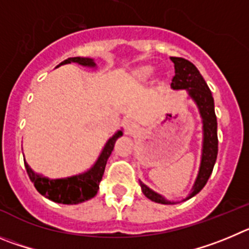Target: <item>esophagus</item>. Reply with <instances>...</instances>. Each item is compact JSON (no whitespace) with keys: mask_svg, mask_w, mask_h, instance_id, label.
Wrapping results in <instances>:
<instances>
[{"mask_svg":"<svg viewBox=\"0 0 249 249\" xmlns=\"http://www.w3.org/2000/svg\"><path fill=\"white\" fill-rule=\"evenodd\" d=\"M136 127H138V125H136V123L134 122L133 119H127L124 122V129H125V133L126 134L135 133Z\"/></svg>","mask_w":249,"mask_h":249,"instance_id":"34e87169","label":"esophagus"}]
</instances>
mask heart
<instances>
[{"instance_id":"b5f03b06","label":"heart","mask_w":249,"mask_h":249,"mask_svg":"<svg viewBox=\"0 0 249 249\" xmlns=\"http://www.w3.org/2000/svg\"><path fill=\"white\" fill-rule=\"evenodd\" d=\"M152 74L151 67H140L133 73V78L135 82H145Z\"/></svg>"}]
</instances>
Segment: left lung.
Returning a JSON list of instances; mask_svg holds the SVG:
<instances>
[{
  "instance_id": "1",
  "label": "left lung",
  "mask_w": 249,
  "mask_h": 249,
  "mask_svg": "<svg viewBox=\"0 0 249 249\" xmlns=\"http://www.w3.org/2000/svg\"><path fill=\"white\" fill-rule=\"evenodd\" d=\"M170 59L175 64V75L172 78L171 88L172 89H187L192 99L196 102L200 109L201 116L203 120V150H202V161L197 180L195 182L192 192L190 194L189 198L195 196L201 191L207 183L208 178L211 176L213 170L214 162L218 152V138H217V118L214 114V103L212 93L206 84L205 79L200 74V71L190 60L180 57H171ZM142 194L149 198L158 203H171L166 201L163 197L158 195L156 192L145 186L140 181Z\"/></svg>"
}]
</instances>
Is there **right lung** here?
Returning <instances> with one entry per match:
<instances>
[{
	"mask_svg": "<svg viewBox=\"0 0 249 249\" xmlns=\"http://www.w3.org/2000/svg\"><path fill=\"white\" fill-rule=\"evenodd\" d=\"M71 62H75V63H79L82 66H95V63H94L93 59H90V58L80 57L68 58V59L63 60L59 66L71 63ZM122 135V131H118L113 138L109 139V141L105 145L104 150H103L102 155L99 156L95 165L88 172H86V174L79 175V176H73V178H68L49 180V178H42L39 175L35 174L31 170V167L28 166V163L24 162L28 178L33 182L37 191L41 195H43L44 197H47L48 200L53 201V202L63 203V205H75V203H80L87 200H90L91 197L97 195L98 190H99V182L102 181L103 175H104L107 161H108L109 156H110L111 151H113L115 141Z\"/></svg>",
	"mask_w": 249,
	"mask_h": 249,
	"instance_id": "1",
	"label": "right lung"
}]
</instances>
